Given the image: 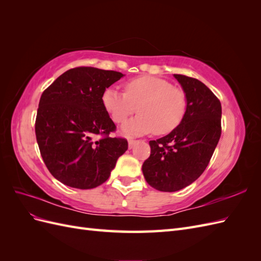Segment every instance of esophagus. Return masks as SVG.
Masks as SVG:
<instances>
[{
    "label": "esophagus",
    "instance_id": "34e87169",
    "mask_svg": "<svg viewBox=\"0 0 261 261\" xmlns=\"http://www.w3.org/2000/svg\"><path fill=\"white\" fill-rule=\"evenodd\" d=\"M136 143H137V140H134V139H128V148L129 149H132L134 146L136 145Z\"/></svg>",
    "mask_w": 261,
    "mask_h": 261
}]
</instances>
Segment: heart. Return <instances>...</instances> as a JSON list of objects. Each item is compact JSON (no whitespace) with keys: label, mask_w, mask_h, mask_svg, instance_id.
I'll use <instances>...</instances> for the list:
<instances>
[{"label":"heart","mask_w":261,"mask_h":261,"mask_svg":"<svg viewBox=\"0 0 261 261\" xmlns=\"http://www.w3.org/2000/svg\"><path fill=\"white\" fill-rule=\"evenodd\" d=\"M125 93L107 88L101 96L102 106L116 123H123L138 109L139 114L122 126L128 136L155 132L168 134L175 129L186 111L184 91L168 81L154 76H139L125 83Z\"/></svg>","instance_id":"1"}]
</instances>
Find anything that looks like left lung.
<instances>
[{
  "label": "left lung",
  "mask_w": 261,
  "mask_h": 261,
  "mask_svg": "<svg viewBox=\"0 0 261 261\" xmlns=\"http://www.w3.org/2000/svg\"><path fill=\"white\" fill-rule=\"evenodd\" d=\"M186 96L183 120L167 136L150 140V156L143 164L147 183L160 192L191 185L206 170L221 136L219 99L196 78L174 74Z\"/></svg>",
  "instance_id": "8db88e82"
}]
</instances>
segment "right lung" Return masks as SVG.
<instances>
[{"label":"right lung","instance_id":"right-lung-1","mask_svg":"<svg viewBox=\"0 0 261 261\" xmlns=\"http://www.w3.org/2000/svg\"><path fill=\"white\" fill-rule=\"evenodd\" d=\"M123 76L76 67L43 91L36 118L37 143L46 168L64 185L91 189L103 184L127 150V140L110 137L116 127L101 102L102 92Z\"/></svg>","mask_w":261,"mask_h":261}]
</instances>
